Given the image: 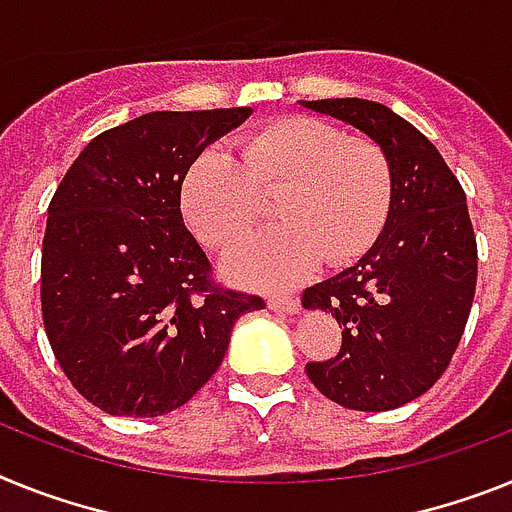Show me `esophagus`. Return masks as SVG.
<instances>
[{"label": "esophagus", "instance_id": "34e87169", "mask_svg": "<svg viewBox=\"0 0 512 512\" xmlns=\"http://www.w3.org/2000/svg\"><path fill=\"white\" fill-rule=\"evenodd\" d=\"M266 305H269V310H274V313H287V316H295L300 310V300L295 298H269Z\"/></svg>", "mask_w": 512, "mask_h": 512}]
</instances>
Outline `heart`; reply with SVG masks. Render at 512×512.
Segmentation results:
<instances>
[{"instance_id": "heart-1", "label": "heart", "mask_w": 512, "mask_h": 512, "mask_svg": "<svg viewBox=\"0 0 512 512\" xmlns=\"http://www.w3.org/2000/svg\"><path fill=\"white\" fill-rule=\"evenodd\" d=\"M282 225L240 240L222 274L256 290H285L321 259L344 264L373 246L391 207V168L381 147L347 139L316 119H282L235 142V155L207 150L186 170L183 220L209 248H225L274 196Z\"/></svg>"}]
</instances>
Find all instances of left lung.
I'll list each match as a JSON object with an SVG mask.
<instances>
[{
  "mask_svg": "<svg viewBox=\"0 0 512 512\" xmlns=\"http://www.w3.org/2000/svg\"><path fill=\"white\" fill-rule=\"evenodd\" d=\"M381 147L391 207L373 246L303 292L342 329L334 360L308 362L313 386L344 409L388 412L430 391L456 352L476 290L466 194L435 144L399 113L362 98L300 100Z\"/></svg>",
  "mask_w": 512,
  "mask_h": 512,
  "instance_id": "obj_1",
  "label": "left lung"
}]
</instances>
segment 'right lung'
I'll use <instances>...</instances> for the list:
<instances>
[{"label": "right lung", "mask_w": 512, "mask_h": 512, "mask_svg": "<svg viewBox=\"0 0 512 512\" xmlns=\"http://www.w3.org/2000/svg\"><path fill=\"white\" fill-rule=\"evenodd\" d=\"M251 108L155 111L87 144L48 204L43 326L72 386L113 417H160L217 373L256 295L217 290L181 214L204 147Z\"/></svg>", "instance_id": "add662e5"}]
</instances>
